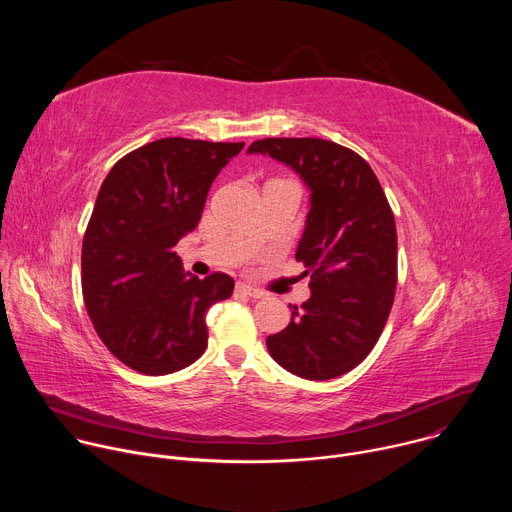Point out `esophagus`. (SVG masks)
I'll return each mask as SVG.
<instances>
[{"label":"esophagus","instance_id":"obj_1","mask_svg":"<svg viewBox=\"0 0 512 512\" xmlns=\"http://www.w3.org/2000/svg\"><path fill=\"white\" fill-rule=\"evenodd\" d=\"M235 291H237V294H241V296H247V298H261L263 296L259 289H255V287H251L247 283H241V281L235 285Z\"/></svg>","mask_w":512,"mask_h":512}]
</instances>
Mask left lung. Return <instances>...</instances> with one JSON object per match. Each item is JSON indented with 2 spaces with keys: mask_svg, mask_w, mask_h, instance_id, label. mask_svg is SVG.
I'll return each instance as SVG.
<instances>
[{
  "mask_svg": "<svg viewBox=\"0 0 512 512\" xmlns=\"http://www.w3.org/2000/svg\"><path fill=\"white\" fill-rule=\"evenodd\" d=\"M247 154L294 170L310 190L296 259L312 271L310 300L267 336L273 360L308 381L336 379L377 344L397 287V229L387 196L358 154L318 137H269Z\"/></svg>",
  "mask_w": 512,
  "mask_h": 512,
  "instance_id": "left-lung-1",
  "label": "left lung"
}]
</instances>
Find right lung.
I'll list each match as a JSON object with an SVG mask.
<instances>
[{"label": "right lung", "mask_w": 512, "mask_h": 512, "mask_svg": "<svg viewBox=\"0 0 512 512\" xmlns=\"http://www.w3.org/2000/svg\"><path fill=\"white\" fill-rule=\"evenodd\" d=\"M243 145L164 137L121 158L101 184L83 241V298L103 344L137 373L170 375L200 358L206 310L233 294V277L186 273L174 247Z\"/></svg>", "instance_id": "1"}]
</instances>
